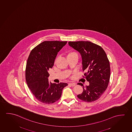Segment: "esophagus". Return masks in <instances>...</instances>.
Returning <instances> with one entry per match:
<instances>
[{"label": "esophagus", "mask_w": 132, "mask_h": 132, "mask_svg": "<svg viewBox=\"0 0 132 132\" xmlns=\"http://www.w3.org/2000/svg\"><path fill=\"white\" fill-rule=\"evenodd\" d=\"M69 85H70L71 86H75V85H76V84L73 83H69Z\"/></svg>", "instance_id": "esophagus-1"}]
</instances>
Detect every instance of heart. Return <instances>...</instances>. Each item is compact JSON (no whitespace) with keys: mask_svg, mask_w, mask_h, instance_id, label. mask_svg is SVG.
<instances>
[{"mask_svg":"<svg viewBox=\"0 0 132 132\" xmlns=\"http://www.w3.org/2000/svg\"><path fill=\"white\" fill-rule=\"evenodd\" d=\"M78 55V54H77V53H76V52H71V53H69V54H68V56H71V55Z\"/></svg>","mask_w":132,"mask_h":132,"instance_id":"b5f03b06","label":"heart"}]
</instances>
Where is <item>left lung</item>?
I'll list each match as a JSON object with an SVG mask.
<instances>
[{"label": "left lung", "mask_w": 132, "mask_h": 132, "mask_svg": "<svg viewBox=\"0 0 132 132\" xmlns=\"http://www.w3.org/2000/svg\"><path fill=\"white\" fill-rule=\"evenodd\" d=\"M69 44L78 51L82 57V69L89 85L77 84L83 87V91L77 95L83 101L94 102L98 99L108 87L110 78L109 61L103 49L88 41L69 42Z\"/></svg>", "instance_id": "1"}]
</instances>
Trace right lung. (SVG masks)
<instances>
[{
	"instance_id": "1",
	"label": "right lung",
	"mask_w": 132,
	"mask_h": 132,
	"mask_svg": "<svg viewBox=\"0 0 132 132\" xmlns=\"http://www.w3.org/2000/svg\"><path fill=\"white\" fill-rule=\"evenodd\" d=\"M67 41H44L33 49L27 61L26 80L28 88L37 100L45 104L57 101L66 83L49 82V69L52 68L59 51Z\"/></svg>"
}]
</instances>
